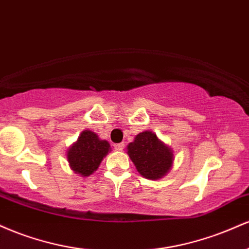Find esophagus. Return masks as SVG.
Returning a JSON list of instances; mask_svg holds the SVG:
<instances>
[{"label": "esophagus", "instance_id": "obj_1", "mask_svg": "<svg viewBox=\"0 0 249 249\" xmlns=\"http://www.w3.org/2000/svg\"><path fill=\"white\" fill-rule=\"evenodd\" d=\"M124 142H119V144H115L113 145V147H115L116 151H123V148H124Z\"/></svg>", "mask_w": 249, "mask_h": 249}]
</instances>
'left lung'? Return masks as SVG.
I'll return each instance as SVG.
<instances>
[{"instance_id":"obj_1","label":"left lung","mask_w":249,"mask_h":249,"mask_svg":"<svg viewBox=\"0 0 249 249\" xmlns=\"http://www.w3.org/2000/svg\"><path fill=\"white\" fill-rule=\"evenodd\" d=\"M126 151L137 171L146 179L164 178L173 166V150L152 131L137 134L126 146Z\"/></svg>"}]
</instances>
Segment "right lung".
Here are the masks:
<instances>
[{"label": "right lung", "mask_w": 249, "mask_h": 249, "mask_svg": "<svg viewBox=\"0 0 249 249\" xmlns=\"http://www.w3.org/2000/svg\"><path fill=\"white\" fill-rule=\"evenodd\" d=\"M110 151L108 142L101 139L92 131L84 130L68 148L67 159L73 172L81 177H89L98 170L102 160Z\"/></svg>", "instance_id": "add662e5"}]
</instances>
